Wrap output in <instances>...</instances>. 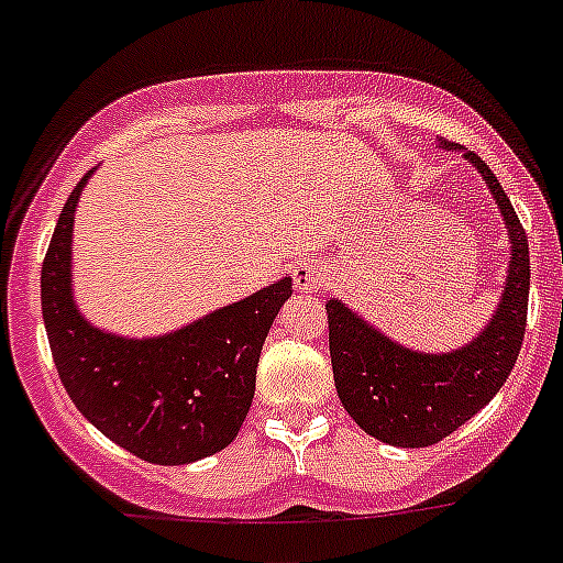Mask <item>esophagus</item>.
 Wrapping results in <instances>:
<instances>
[{
  "label": "esophagus",
  "instance_id": "1",
  "mask_svg": "<svg viewBox=\"0 0 563 563\" xmlns=\"http://www.w3.org/2000/svg\"><path fill=\"white\" fill-rule=\"evenodd\" d=\"M323 267L314 265V262H298L292 267V285H296L298 292H318L323 287Z\"/></svg>",
  "mask_w": 563,
  "mask_h": 563
}]
</instances>
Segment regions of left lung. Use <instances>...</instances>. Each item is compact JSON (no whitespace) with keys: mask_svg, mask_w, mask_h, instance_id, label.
<instances>
[{"mask_svg":"<svg viewBox=\"0 0 563 563\" xmlns=\"http://www.w3.org/2000/svg\"><path fill=\"white\" fill-rule=\"evenodd\" d=\"M464 159L484 176L511 243L506 287L484 331L456 351L420 353L384 336L342 301L325 303L336 395L362 431L395 448L437 445L478 415L506 384L526 336L531 290L526 229L489 165L473 152H464Z\"/></svg>","mask_w":563,"mask_h":563,"instance_id":"1","label":"left lung"}]
</instances>
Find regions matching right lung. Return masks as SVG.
Wrapping results in <instances>:
<instances>
[{
    "label": "right lung",
    "instance_id": "1",
    "mask_svg": "<svg viewBox=\"0 0 563 563\" xmlns=\"http://www.w3.org/2000/svg\"><path fill=\"white\" fill-rule=\"evenodd\" d=\"M90 174L68 196L41 267V309L63 387L104 437L143 462L212 456L232 445L249 415L262 342L292 296V278L163 336L96 329L71 292L74 212Z\"/></svg>",
    "mask_w": 563,
    "mask_h": 563
}]
</instances>
